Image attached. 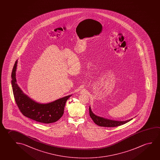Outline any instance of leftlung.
<instances>
[{"label":"left lung","mask_w":160,"mask_h":160,"mask_svg":"<svg viewBox=\"0 0 160 160\" xmlns=\"http://www.w3.org/2000/svg\"><path fill=\"white\" fill-rule=\"evenodd\" d=\"M89 113L90 116L92 118V120L93 121V122L100 126L102 127H108V128H111V127H117L118 126L122 125L125 123H127L129 122L132 119L128 120L125 121H118L111 120H108L106 118H103L101 117H99L98 116L95 115L93 114V112L91 111L90 106L89 107Z\"/></svg>","instance_id":"obj_1"}]
</instances>
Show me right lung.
<instances>
[{
	"instance_id": "1",
	"label": "right lung",
	"mask_w": 160,
	"mask_h": 160,
	"mask_svg": "<svg viewBox=\"0 0 160 160\" xmlns=\"http://www.w3.org/2000/svg\"><path fill=\"white\" fill-rule=\"evenodd\" d=\"M18 60L15 62L12 72V85L15 102L23 115L39 122L53 123L59 120L64 113L65 105L71 96H65L50 103H38L23 93L17 84L16 70Z\"/></svg>"
}]
</instances>
